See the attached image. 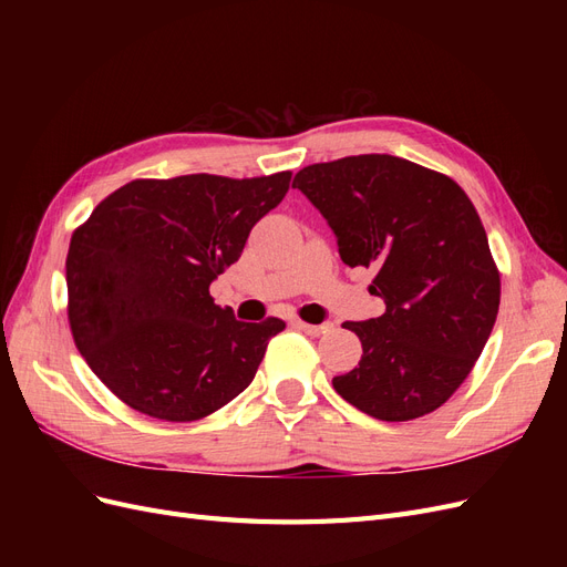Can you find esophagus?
Here are the masks:
<instances>
[{"label":"esophagus","instance_id":"34e87169","mask_svg":"<svg viewBox=\"0 0 567 567\" xmlns=\"http://www.w3.org/2000/svg\"><path fill=\"white\" fill-rule=\"evenodd\" d=\"M293 326H296V329H300L302 333H307V336H312V338H317V336H321V333H326V331H329L331 329V323H305V321H293Z\"/></svg>","mask_w":567,"mask_h":567}]
</instances>
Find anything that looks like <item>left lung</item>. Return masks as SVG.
Listing matches in <instances>:
<instances>
[{
	"mask_svg": "<svg viewBox=\"0 0 567 567\" xmlns=\"http://www.w3.org/2000/svg\"><path fill=\"white\" fill-rule=\"evenodd\" d=\"M293 186L338 238L340 260L373 267L385 312L342 326L362 359L336 375L342 400L379 421L431 414L466 381L499 312V271L463 188L385 153L307 165Z\"/></svg>",
	"mask_w": 567,
	"mask_h": 567,
	"instance_id": "left-lung-1",
	"label": "left lung"
}]
</instances>
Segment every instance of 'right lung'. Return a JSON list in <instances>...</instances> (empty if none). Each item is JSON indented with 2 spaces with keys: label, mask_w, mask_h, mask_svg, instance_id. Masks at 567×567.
<instances>
[{
  "label": "right lung",
  "mask_w": 567,
  "mask_h": 567,
  "mask_svg": "<svg viewBox=\"0 0 567 567\" xmlns=\"http://www.w3.org/2000/svg\"><path fill=\"white\" fill-rule=\"evenodd\" d=\"M290 173L134 179L101 200L68 248V321L84 362L146 416L198 421L255 379L281 319L238 321L210 284L284 200Z\"/></svg>",
  "instance_id": "add662e5"
}]
</instances>
